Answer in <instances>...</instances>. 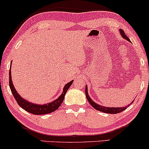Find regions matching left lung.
<instances>
[{
    "mask_svg": "<svg viewBox=\"0 0 149 149\" xmlns=\"http://www.w3.org/2000/svg\"><path fill=\"white\" fill-rule=\"evenodd\" d=\"M119 33H120V34H121V37H122L123 39H126V40H128V42H130V39H128V37L126 36V34L124 33V32H123V30L119 29ZM85 94H86V97H87V101H89V103H90V105H92V106L94 107V109H96V110L101 111V112H105V113H107V114H117V113H119V112H121L122 111L126 110L127 107H128L130 105H131V103H132V102L134 101V100H133V101H132L131 103L129 104V105H128L127 106H125V107H104V106H102V105H99V104H97L96 103H95L94 101H92V99L90 98V96H89L88 94V89H87V85L85 86Z\"/></svg>",
    "mask_w": 149,
    "mask_h": 149,
    "instance_id": "obj_1",
    "label": "left lung"
}]
</instances>
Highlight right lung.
<instances>
[{
	"mask_svg": "<svg viewBox=\"0 0 149 149\" xmlns=\"http://www.w3.org/2000/svg\"><path fill=\"white\" fill-rule=\"evenodd\" d=\"M12 64V62H11ZM9 85H10V89H11V92L13 94L14 98L17 101V103L19 104V106L22 107L23 110H25L27 112H30V113L33 114H46L51 113V112H54L60 106L61 104L62 103V102L64 101V96H65L66 93H67V90L69 89L70 86L72 85L73 80H71L69 82H68L67 84H66L64 85L63 88V92L62 94L57 99H55L53 102L51 103H48L44 105H41V104H35L31 102H29L27 100L24 99L23 97L17 93V91L16 90V89L14 88V86L12 83V76H11V67L10 69V72H9Z\"/></svg>",
	"mask_w": 149,
	"mask_h": 149,
	"instance_id": "add662e5",
	"label": "right lung"
}]
</instances>
